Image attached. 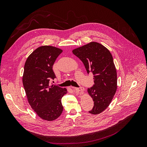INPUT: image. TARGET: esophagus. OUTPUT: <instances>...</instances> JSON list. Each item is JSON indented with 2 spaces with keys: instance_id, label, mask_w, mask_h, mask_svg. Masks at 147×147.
I'll return each instance as SVG.
<instances>
[{
  "instance_id": "1",
  "label": "esophagus",
  "mask_w": 147,
  "mask_h": 147,
  "mask_svg": "<svg viewBox=\"0 0 147 147\" xmlns=\"http://www.w3.org/2000/svg\"><path fill=\"white\" fill-rule=\"evenodd\" d=\"M74 90H75L76 91H78L80 94H82L84 91V87H79V88H74Z\"/></svg>"
}]
</instances>
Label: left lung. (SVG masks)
<instances>
[{"instance_id":"8db88e82","label":"left lung","mask_w":147,"mask_h":147,"mask_svg":"<svg viewBox=\"0 0 147 147\" xmlns=\"http://www.w3.org/2000/svg\"><path fill=\"white\" fill-rule=\"evenodd\" d=\"M85 65L88 74H93L94 85L88 92L94 102L89 113L97 115L111 103L117 90V73L110 51L97 42H91L73 51Z\"/></svg>"}]
</instances>
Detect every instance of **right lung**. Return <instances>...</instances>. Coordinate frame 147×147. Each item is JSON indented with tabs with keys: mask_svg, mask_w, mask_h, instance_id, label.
Returning a JSON list of instances; mask_svg holds the SVG:
<instances>
[{
	"mask_svg": "<svg viewBox=\"0 0 147 147\" xmlns=\"http://www.w3.org/2000/svg\"><path fill=\"white\" fill-rule=\"evenodd\" d=\"M62 52L51 46L39 47L27 58L24 66L22 81L29 104L38 116L48 121L61 116V99L67 93L66 88L50 84L56 78L53 65Z\"/></svg>",
	"mask_w": 147,
	"mask_h": 147,
	"instance_id": "add662e5",
	"label": "right lung"
}]
</instances>
